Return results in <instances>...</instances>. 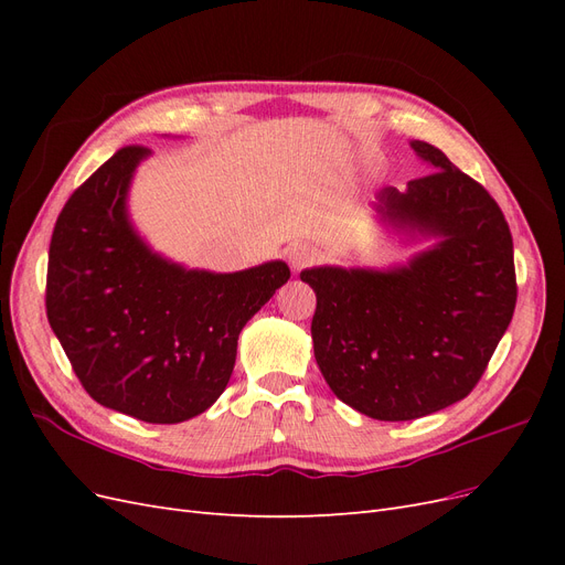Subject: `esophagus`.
<instances>
[{
  "label": "esophagus",
  "instance_id": "1",
  "mask_svg": "<svg viewBox=\"0 0 565 565\" xmlns=\"http://www.w3.org/2000/svg\"><path fill=\"white\" fill-rule=\"evenodd\" d=\"M289 256V264H292L295 270H301L306 266H311L316 259H318V252L313 245H306V243H299V245H292L287 252Z\"/></svg>",
  "mask_w": 565,
  "mask_h": 565
}]
</instances>
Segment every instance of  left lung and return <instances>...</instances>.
I'll return each instance as SVG.
<instances>
[{
	"mask_svg": "<svg viewBox=\"0 0 565 565\" xmlns=\"http://www.w3.org/2000/svg\"><path fill=\"white\" fill-rule=\"evenodd\" d=\"M436 172L384 188L377 210L440 243L396 270L309 268L316 361L334 396L382 422L419 419L467 398L516 309L514 241L500 204L431 143Z\"/></svg>",
	"mask_w": 565,
	"mask_h": 565,
	"instance_id": "obj_1",
	"label": "left lung"
}]
</instances>
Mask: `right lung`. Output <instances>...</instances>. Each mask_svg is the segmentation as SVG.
Masks as SVG:
<instances>
[{
    "label": "right lung",
    "instance_id": "obj_1",
    "mask_svg": "<svg viewBox=\"0 0 565 565\" xmlns=\"http://www.w3.org/2000/svg\"><path fill=\"white\" fill-rule=\"evenodd\" d=\"M148 152L119 148L67 198L51 235L44 299L51 330L96 403L177 424L224 393L241 330L287 282L289 268L185 270L152 254L125 207Z\"/></svg>",
    "mask_w": 565,
    "mask_h": 565
}]
</instances>
